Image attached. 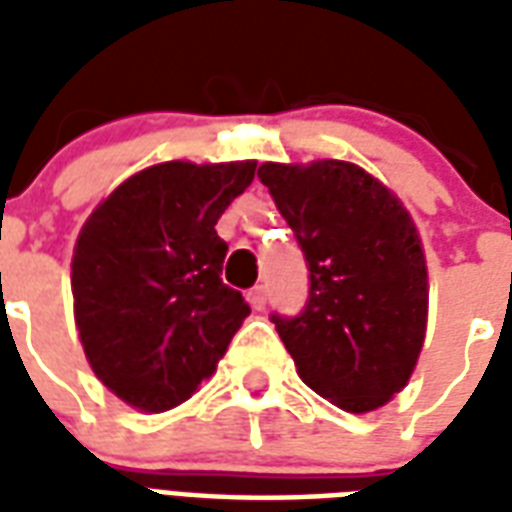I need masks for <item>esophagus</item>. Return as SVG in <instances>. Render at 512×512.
I'll list each match as a JSON object with an SVG mask.
<instances>
[{
    "label": "esophagus",
    "instance_id": "obj_1",
    "mask_svg": "<svg viewBox=\"0 0 512 512\" xmlns=\"http://www.w3.org/2000/svg\"><path fill=\"white\" fill-rule=\"evenodd\" d=\"M246 299H249V304L255 307V310H266V288L263 285H257V288H252L249 293H246Z\"/></svg>",
    "mask_w": 512,
    "mask_h": 512
}]
</instances>
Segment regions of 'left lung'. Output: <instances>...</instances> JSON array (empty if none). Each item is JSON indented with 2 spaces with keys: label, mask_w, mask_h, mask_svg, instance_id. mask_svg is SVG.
Wrapping results in <instances>:
<instances>
[{
  "label": "left lung",
  "mask_w": 512,
  "mask_h": 512,
  "mask_svg": "<svg viewBox=\"0 0 512 512\" xmlns=\"http://www.w3.org/2000/svg\"><path fill=\"white\" fill-rule=\"evenodd\" d=\"M296 235L310 296L296 318L271 315L304 384L365 414L411 378L428 323V268L408 211L348 161L260 164Z\"/></svg>",
  "instance_id": "obj_1"
}]
</instances>
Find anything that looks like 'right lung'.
Here are the masks:
<instances>
[{
  "instance_id": "1",
  "label": "right lung",
  "mask_w": 512,
  "mask_h": 512,
  "mask_svg": "<svg viewBox=\"0 0 512 512\" xmlns=\"http://www.w3.org/2000/svg\"><path fill=\"white\" fill-rule=\"evenodd\" d=\"M257 161H167L136 172L84 222L73 315L93 373L139 411H167L213 376L249 315L222 282L216 222Z\"/></svg>"
}]
</instances>
